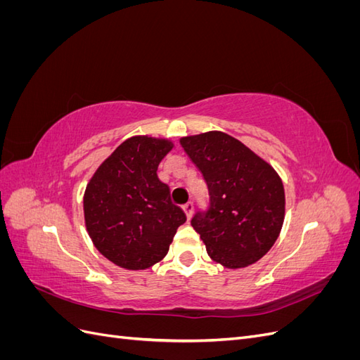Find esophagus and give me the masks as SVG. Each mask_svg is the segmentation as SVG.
I'll return each instance as SVG.
<instances>
[{"label": "esophagus", "instance_id": "obj_1", "mask_svg": "<svg viewBox=\"0 0 360 360\" xmlns=\"http://www.w3.org/2000/svg\"><path fill=\"white\" fill-rule=\"evenodd\" d=\"M183 210H184V213H186L188 219H191L192 212H193V204H192V201H188L186 204H183Z\"/></svg>", "mask_w": 360, "mask_h": 360}]
</instances>
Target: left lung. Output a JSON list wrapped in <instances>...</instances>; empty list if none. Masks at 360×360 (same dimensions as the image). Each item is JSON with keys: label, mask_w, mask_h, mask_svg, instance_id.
<instances>
[{"label": "left lung", "mask_w": 360, "mask_h": 360, "mask_svg": "<svg viewBox=\"0 0 360 360\" xmlns=\"http://www.w3.org/2000/svg\"><path fill=\"white\" fill-rule=\"evenodd\" d=\"M180 144L201 171L210 204L192 217L207 254L226 269L254 264L284 224L285 193L278 172L224 132L184 136Z\"/></svg>", "instance_id": "8db88e82"}]
</instances>
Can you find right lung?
I'll use <instances>...</instances> for the list:
<instances>
[{"label":"right lung","instance_id":"1","mask_svg":"<svg viewBox=\"0 0 360 360\" xmlns=\"http://www.w3.org/2000/svg\"><path fill=\"white\" fill-rule=\"evenodd\" d=\"M171 148V141L163 138H129L86 184V231L97 250L120 267L144 270L159 263L177 228L186 222L156 172Z\"/></svg>","mask_w":360,"mask_h":360}]
</instances>
